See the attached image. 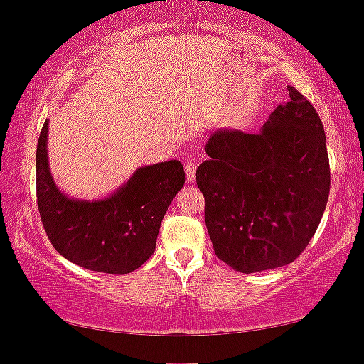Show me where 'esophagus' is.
<instances>
[{
	"label": "esophagus",
	"mask_w": 364,
	"mask_h": 364,
	"mask_svg": "<svg viewBox=\"0 0 364 364\" xmlns=\"http://www.w3.org/2000/svg\"><path fill=\"white\" fill-rule=\"evenodd\" d=\"M186 178H187V182L196 181V164L193 162L186 164Z\"/></svg>",
	"instance_id": "34e87169"
}]
</instances>
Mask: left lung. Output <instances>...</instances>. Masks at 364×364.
I'll use <instances>...</instances> for the list:
<instances>
[{
    "label": "left lung",
    "mask_w": 364,
    "mask_h": 364,
    "mask_svg": "<svg viewBox=\"0 0 364 364\" xmlns=\"http://www.w3.org/2000/svg\"><path fill=\"white\" fill-rule=\"evenodd\" d=\"M258 132L218 129L197 168L215 255L242 273L288 265L305 250L330 196L325 129L295 87Z\"/></svg>",
    "instance_id": "1"
}]
</instances>
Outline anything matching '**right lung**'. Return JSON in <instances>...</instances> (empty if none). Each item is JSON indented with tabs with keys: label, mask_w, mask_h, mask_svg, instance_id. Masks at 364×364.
<instances>
[{
	"label": "right lung",
	"mask_w": 364,
	"mask_h": 364,
	"mask_svg": "<svg viewBox=\"0 0 364 364\" xmlns=\"http://www.w3.org/2000/svg\"><path fill=\"white\" fill-rule=\"evenodd\" d=\"M48 121L36 149V196L41 222L53 247L92 272L126 275L156 250L162 218L186 182L178 161L139 167L111 196L99 200L71 198L49 171Z\"/></svg>",
	"instance_id": "right-lung-1"
}]
</instances>
